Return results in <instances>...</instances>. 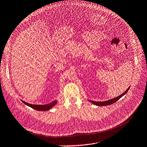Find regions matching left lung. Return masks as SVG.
<instances>
[{"label":"left lung","instance_id":"left-lung-1","mask_svg":"<svg viewBox=\"0 0 147 147\" xmlns=\"http://www.w3.org/2000/svg\"><path fill=\"white\" fill-rule=\"evenodd\" d=\"M129 87L127 88V90L124 92L122 94H121L120 96L115 97V98H114L113 99H110L109 100H107V101H92V100H88L89 101H90L92 104H94L96 105H97V106H105V105H110V104H112L113 103H114L115 102H116L117 101H118L120 98H121L123 96H124L126 93L127 92V91H128Z\"/></svg>","mask_w":147,"mask_h":147}]
</instances>
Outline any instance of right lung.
I'll list each match as a JSON object with an SVG mask.
<instances>
[{
	"mask_svg": "<svg viewBox=\"0 0 147 147\" xmlns=\"http://www.w3.org/2000/svg\"><path fill=\"white\" fill-rule=\"evenodd\" d=\"M22 101L26 105H28L29 107H30L31 108L36 110L37 111H48L50 109H51L52 107H54L56 104L57 103V100L53 101L48 104H45V105H34V104H31L29 103L26 102L23 100H22Z\"/></svg>",
	"mask_w": 147,
	"mask_h": 147,
	"instance_id": "1",
	"label": "right lung"
}]
</instances>
